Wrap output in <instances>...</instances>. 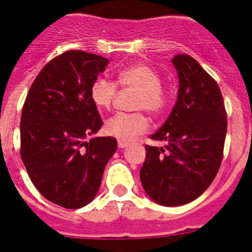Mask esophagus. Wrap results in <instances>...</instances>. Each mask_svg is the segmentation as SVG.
<instances>
[{
	"mask_svg": "<svg viewBox=\"0 0 252 252\" xmlns=\"http://www.w3.org/2000/svg\"><path fill=\"white\" fill-rule=\"evenodd\" d=\"M126 146H128V143L126 141H123V140H118V148L119 149H124Z\"/></svg>",
	"mask_w": 252,
	"mask_h": 252,
	"instance_id": "obj_1",
	"label": "esophagus"
}]
</instances>
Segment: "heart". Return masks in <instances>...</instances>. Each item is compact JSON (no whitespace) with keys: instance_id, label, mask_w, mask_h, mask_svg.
<instances>
[{"instance_id":"b5f03b06","label":"heart","mask_w":252,"mask_h":252,"mask_svg":"<svg viewBox=\"0 0 252 252\" xmlns=\"http://www.w3.org/2000/svg\"><path fill=\"white\" fill-rule=\"evenodd\" d=\"M121 90L135 91L130 108L133 113H117L104 124L106 133L123 141H131L145 133L149 121L140 111L158 117L167 106V92L161 85V77L155 69L143 63L128 65L117 74L116 82L98 77L90 87V97L98 109H109Z\"/></svg>"}]
</instances>
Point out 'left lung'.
I'll list each match as a JSON object with an SVG mask.
<instances>
[{"instance_id": "obj_1", "label": "left lung", "mask_w": 252, "mask_h": 252, "mask_svg": "<svg viewBox=\"0 0 252 252\" xmlns=\"http://www.w3.org/2000/svg\"><path fill=\"white\" fill-rule=\"evenodd\" d=\"M178 97L163 126L150 136L163 148L146 145L140 180L148 196L161 206H183L211 186L223 160L226 111L216 80L189 55L172 59Z\"/></svg>"}]
</instances>
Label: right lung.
<instances>
[{
	"label": "right lung",
	"instance_id": "obj_1",
	"mask_svg": "<svg viewBox=\"0 0 252 252\" xmlns=\"http://www.w3.org/2000/svg\"><path fill=\"white\" fill-rule=\"evenodd\" d=\"M108 59L69 50L50 60L29 89L21 117V156L32 182L48 201L67 209L89 204L98 192L116 138L98 136L92 82Z\"/></svg>",
	"mask_w": 252,
	"mask_h": 252
}]
</instances>
